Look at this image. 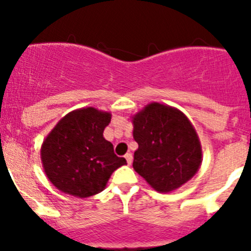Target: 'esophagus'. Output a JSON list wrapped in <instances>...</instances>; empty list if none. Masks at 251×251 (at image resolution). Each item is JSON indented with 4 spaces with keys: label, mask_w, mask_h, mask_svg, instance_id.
Returning a JSON list of instances; mask_svg holds the SVG:
<instances>
[{
    "label": "esophagus",
    "mask_w": 251,
    "mask_h": 251,
    "mask_svg": "<svg viewBox=\"0 0 251 251\" xmlns=\"http://www.w3.org/2000/svg\"><path fill=\"white\" fill-rule=\"evenodd\" d=\"M125 158H126V161H127L128 165H131V164H132V160H133L132 154H131V153H127V154H126V155H125Z\"/></svg>",
    "instance_id": "esophagus-1"
}]
</instances>
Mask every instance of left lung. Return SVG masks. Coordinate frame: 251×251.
Wrapping results in <instances>:
<instances>
[{
  "instance_id": "left-lung-1",
  "label": "left lung",
  "mask_w": 251,
  "mask_h": 251,
  "mask_svg": "<svg viewBox=\"0 0 251 251\" xmlns=\"http://www.w3.org/2000/svg\"><path fill=\"white\" fill-rule=\"evenodd\" d=\"M138 149L133 169L155 191L171 192L196 175L201 147L191 121L179 110L151 103L133 118Z\"/></svg>"
}]
</instances>
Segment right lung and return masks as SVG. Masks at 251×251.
Wrapping results in <instances>:
<instances>
[{
    "label": "right lung",
    "mask_w": 251,
    "mask_h": 251,
    "mask_svg": "<svg viewBox=\"0 0 251 251\" xmlns=\"http://www.w3.org/2000/svg\"><path fill=\"white\" fill-rule=\"evenodd\" d=\"M110 114L83 108L65 115L47 136L41 160L48 179L59 191L86 198L104 189L111 174L126 159L103 137Z\"/></svg>",
    "instance_id": "1"
}]
</instances>
